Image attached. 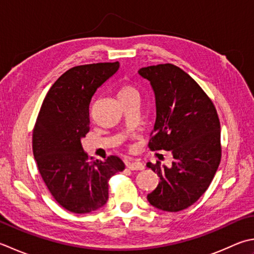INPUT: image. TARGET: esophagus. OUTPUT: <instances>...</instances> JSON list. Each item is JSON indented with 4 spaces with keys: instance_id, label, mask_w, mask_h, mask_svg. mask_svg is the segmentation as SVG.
I'll return each mask as SVG.
<instances>
[{
    "instance_id": "34e87169",
    "label": "esophagus",
    "mask_w": 254,
    "mask_h": 254,
    "mask_svg": "<svg viewBox=\"0 0 254 254\" xmlns=\"http://www.w3.org/2000/svg\"><path fill=\"white\" fill-rule=\"evenodd\" d=\"M127 168H130V170H132V171H142L144 168L143 164L137 162V161H127Z\"/></svg>"
}]
</instances>
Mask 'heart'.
I'll return each mask as SVG.
<instances>
[{
	"mask_svg": "<svg viewBox=\"0 0 254 254\" xmlns=\"http://www.w3.org/2000/svg\"><path fill=\"white\" fill-rule=\"evenodd\" d=\"M138 97H140V91H138V88L135 84L126 82L122 84L120 89H119V98H120L121 102L132 100V99H135Z\"/></svg>",
	"mask_w": 254,
	"mask_h": 254,
	"instance_id": "1",
	"label": "heart"
}]
</instances>
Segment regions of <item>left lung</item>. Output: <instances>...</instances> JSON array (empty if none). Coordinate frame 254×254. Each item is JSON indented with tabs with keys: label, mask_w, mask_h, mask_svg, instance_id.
Returning a JSON list of instances; mask_svg holds the SVG:
<instances>
[{
	"label": "left lung",
	"mask_w": 254,
	"mask_h": 254,
	"mask_svg": "<svg viewBox=\"0 0 254 254\" xmlns=\"http://www.w3.org/2000/svg\"><path fill=\"white\" fill-rule=\"evenodd\" d=\"M155 94L156 121L151 151H170L172 166L147 163L160 183L147 200L157 209H186L203 195L221 160L220 122L210 98L193 79L172 64L141 68Z\"/></svg>",
	"instance_id": "left-lung-1"
}]
</instances>
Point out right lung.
<instances>
[{
    "mask_svg": "<svg viewBox=\"0 0 254 254\" xmlns=\"http://www.w3.org/2000/svg\"><path fill=\"white\" fill-rule=\"evenodd\" d=\"M120 64L99 63L70 68L45 97L33 130V153L45 185L59 205L74 213L104 206L109 180L124 170L116 155L90 161L81 138L90 130L89 106L97 89Z\"/></svg>",
    "mask_w": 254,
    "mask_h": 254,
    "instance_id": "obj_1",
    "label": "right lung"
}]
</instances>
